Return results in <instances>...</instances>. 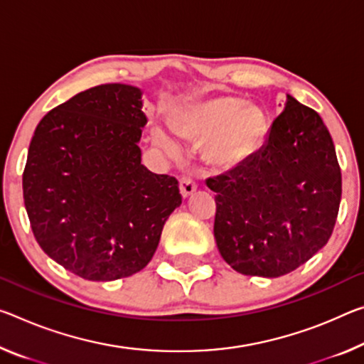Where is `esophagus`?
Returning a JSON list of instances; mask_svg holds the SVG:
<instances>
[{
	"label": "esophagus",
	"mask_w": 364,
	"mask_h": 364,
	"mask_svg": "<svg viewBox=\"0 0 364 364\" xmlns=\"http://www.w3.org/2000/svg\"><path fill=\"white\" fill-rule=\"evenodd\" d=\"M196 189H198V184L193 180L191 176H181L180 180V191L183 194V198H188V196H191Z\"/></svg>",
	"instance_id": "1"
}]
</instances>
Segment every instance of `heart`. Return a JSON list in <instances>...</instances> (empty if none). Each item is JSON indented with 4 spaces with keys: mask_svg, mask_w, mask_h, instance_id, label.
Segmentation results:
<instances>
[{
    "mask_svg": "<svg viewBox=\"0 0 364 364\" xmlns=\"http://www.w3.org/2000/svg\"><path fill=\"white\" fill-rule=\"evenodd\" d=\"M180 131L193 141H207L205 154L218 166H235L261 149L267 119L264 112L235 97H218L189 107L181 114ZM161 144L171 147L166 137Z\"/></svg>",
    "mask_w": 364,
    "mask_h": 364,
    "instance_id": "obj_1",
    "label": "heart"
}]
</instances>
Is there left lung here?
Wrapping results in <instances>:
<instances>
[{"label": "left lung", "instance_id": "left-lung-1", "mask_svg": "<svg viewBox=\"0 0 364 364\" xmlns=\"http://www.w3.org/2000/svg\"><path fill=\"white\" fill-rule=\"evenodd\" d=\"M215 196L213 236L243 275L280 277L327 245L342 198V173L324 121L291 95L264 146L205 181Z\"/></svg>", "mask_w": 364, "mask_h": 364}]
</instances>
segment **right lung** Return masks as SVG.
<instances>
[{"instance_id": "add662e5", "label": "right lung", "mask_w": 364, "mask_h": 364, "mask_svg": "<svg viewBox=\"0 0 364 364\" xmlns=\"http://www.w3.org/2000/svg\"><path fill=\"white\" fill-rule=\"evenodd\" d=\"M141 89L102 84L48 112L28 146L24 204L37 243L85 280L107 282L151 262L176 178L141 164Z\"/></svg>"}]
</instances>
